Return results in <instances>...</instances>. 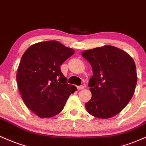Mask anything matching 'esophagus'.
<instances>
[{"label": "esophagus", "mask_w": 146, "mask_h": 146, "mask_svg": "<svg viewBox=\"0 0 146 146\" xmlns=\"http://www.w3.org/2000/svg\"><path fill=\"white\" fill-rule=\"evenodd\" d=\"M84 88V86H77V89L78 90H83Z\"/></svg>", "instance_id": "obj_1"}]
</instances>
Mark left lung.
Masks as SVG:
<instances>
[{"instance_id":"obj_1","label":"left lung","mask_w":146,"mask_h":146,"mask_svg":"<svg viewBox=\"0 0 146 146\" xmlns=\"http://www.w3.org/2000/svg\"><path fill=\"white\" fill-rule=\"evenodd\" d=\"M82 56L93 72L88 83L92 98L85 104L87 111L100 119L114 117L127 106L135 92V61L125 52L111 45L86 50Z\"/></svg>"}]
</instances>
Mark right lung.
Here are the masks:
<instances>
[{"label": "right lung", "instance_id": "obj_1", "mask_svg": "<svg viewBox=\"0 0 146 146\" xmlns=\"http://www.w3.org/2000/svg\"><path fill=\"white\" fill-rule=\"evenodd\" d=\"M74 50L56 40L38 42L23 55L16 81L25 104L39 117H52L63 110L70 95L76 90L68 84L60 65Z\"/></svg>", "mask_w": 146, "mask_h": 146}]
</instances>
